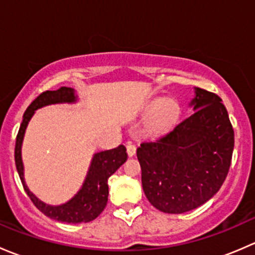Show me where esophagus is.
I'll use <instances>...</instances> for the list:
<instances>
[{"instance_id": "34e87169", "label": "esophagus", "mask_w": 255, "mask_h": 255, "mask_svg": "<svg viewBox=\"0 0 255 255\" xmlns=\"http://www.w3.org/2000/svg\"><path fill=\"white\" fill-rule=\"evenodd\" d=\"M126 148H127V154L128 156H133L135 154V145L133 143L128 142L127 145H126Z\"/></svg>"}]
</instances>
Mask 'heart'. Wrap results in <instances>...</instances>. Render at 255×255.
Segmentation results:
<instances>
[{"instance_id":"obj_1","label":"heart","mask_w":255,"mask_h":255,"mask_svg":"<svg viewBox=\"0 0 255 255\" xmlns=\"http://www.w3.org/2000/svg\"><path fill=\"white\" fill-rule=\"evenodd\" d=\"M150 116L146 122V128L150 132H161L170 127L179 116V106L171 100L155 101L150 105Z\"/></svg>"}]
</instances>
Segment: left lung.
<instances>
[{"instance_id":"8db88e82","label":"left lung","mask_w":255,"mask_h":255,"mask_svg":"<svg viewBox=\"0 0 255 255\" xmlns=\"http://www.w3.org/2000/svg\"><path fill=\"white\" fill-rule=\"evenodd\" d=\"M218 95L196 89L195 112L137 149L148 201L165 213H184L217 194L227 177L235 130Z\"/></svg>"}]
</instances>
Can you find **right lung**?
<instances>
[{
    "mask_svg": "<svg viewBox=\"0 0 255 255\" xmlns=\"http://www.w3.org/2000/svg\"><path fill=\"white\" fill-rule=\"evenodd\" d=\"M75 100L76 97L74 95V90L70 89V87L63 86L58 90H54V91L42 92L28 106L27 111L23 115V121L20 123L19 130H18L16 138L14 161H16V168L18 175L20 177V181H22L23 189L27 192L29 199L32 200L34 206L40 212L44 213L49 218L59 221V222L86 223L99 217L100 213L106 207L107 201H109L107 180L127 160V153H126L125 145L121 144L117 148L95 154L81 190L78 192V195H75V197H73L70 201L61 205V206H48V205L39 201L29 191V189H28L24 182V177H23V164L22 158H20V146H22L24 130L35 110L47 106V105L59 104V102H74Z\"/></svg>",
    "mask_w": 255,
    "mask_h": 255,
    "instance_id": "1",
    "label": "right lung"
}]
</instances>
